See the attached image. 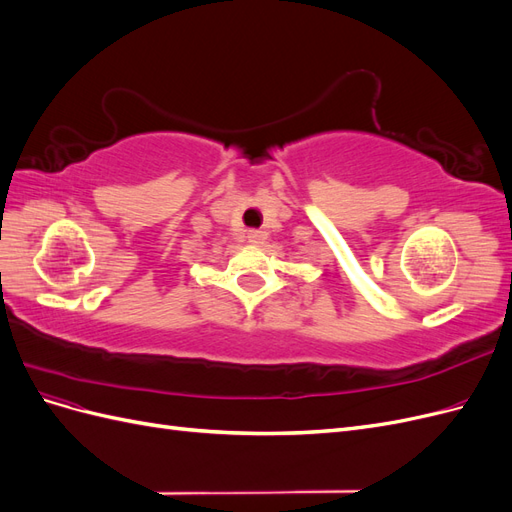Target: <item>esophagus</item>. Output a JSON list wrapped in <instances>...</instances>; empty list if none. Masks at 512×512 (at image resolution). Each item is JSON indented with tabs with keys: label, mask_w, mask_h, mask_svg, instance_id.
<instances>
[{
	"label": "esophagus",
	"mask_w": 512,
	"mask_h": 512,
	"mask_svg": "<svg viewBox=\"0 0 512 512\" xmlns=\"http://www.w3.org/2000/svg\"><path fill=\"white\" fill-rule=\"evenodd\" d=\"M247 241L254 243V245H262V243L267 241V232L262 230V228H252V230H247Z\"/></svg>",
	"instance_id": "1"
}]
</instances>
